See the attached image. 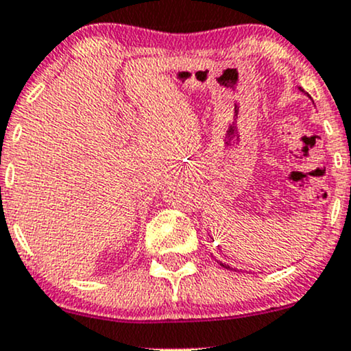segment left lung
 <instances>
[{"instance_id":"obj_1","label":"left lung","mask_w":351,"mask_h":351,"mask_svg":"<svg viewBox=\"0 0 351 351\" xmlns=\"http://www.w3.org/2000/svg\"><path fill=\"white\" fill-rule=\"evenodd\" d=\"M300 90L302 92H304V88H300ZM308 95V94H307ZM221 265H223V267H226V269H231V267H229V265H226V264H223V263H221Z\"/></svg>"}]
</instances>
